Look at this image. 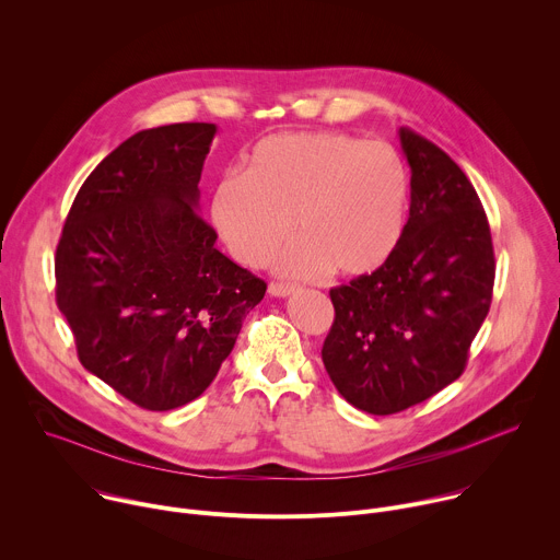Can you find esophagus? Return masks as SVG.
Instances as JSON below:
<instances>
[{
    "instance_id": "34e87169",
    "label": "esophagus",
    "mask_w": 560,
    "mask_h": 560,
    "mask_svg": "<svg viewBox=\"0 0 560 560\" xmlns=\"http://www.w3.org/2000/svg\"><path fill=\"white\" fill-rule=\"evenodd\" d=\"M294 290H296L294 285H288V283H277V281H272V283L268 285V292H270L272 296H290Z\"/></svg>"
}]
</instances>
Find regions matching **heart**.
<instances>
[{
	"label": "heart",
	"mask_w": 560,
	"mask_h": 560,
	"mask_svg": "<svg viewBox=\"0 0 560 560\" xmlns=\"http://www.w3.org/2000/svg\"><path fill=\"white\" fill-rule=\"evenodd\" d=\"M410 171L389 143L346 132H283L255 143L244 175L223 177L212 195V223L232 257L261 268L277 259L285 277L332 270L368 277L404 242Z\"/></svg>",
	"instance_id": "heart-1"
}]
</instances>
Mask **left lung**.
Here are the masks:
<instances>
[{
  "label": "left lung",
  "mask_w": 560,
  "mask_h": 560,
  "mask_svg": "<svg viewBox=\"0 0 560 560\" xmlns=\"http://www.w3.org/2000/svg\"><path fill=\"white\" fill-rule=\"evenodd\" d=\"M412 171L404 242L376 272L330 290L322 359L354 408L404 412L456 381L494 290L492 232L474 186L436 143L398 130Z\"/></svg>",
  "instance_id": "8db88e82"
}]
</instances>
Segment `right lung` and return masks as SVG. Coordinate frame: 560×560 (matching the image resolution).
<instances>
[{
	"instance_id": "1",
	"label": "right lung",
	"mask_w": 560,
	"mask_h": 560,
	"mask_svg": "<svg viewBox=\"0 0 560 560\" xmlns=\"http://www.w3.org/2000/svg\"><path fill=\"white\" fill-rule=\"evenodd\" d=\"M214 124L141 130L79 188L55 255L57 307L82 365L143 410L212 383L266 281L197 212Z\"/></svg>"
}]
</instances>
